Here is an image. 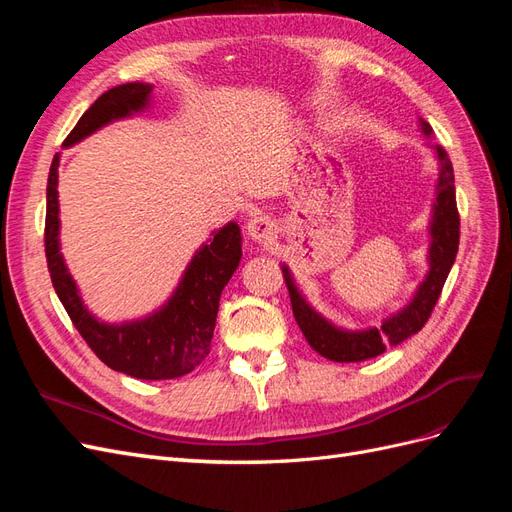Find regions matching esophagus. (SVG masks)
<instances>
[{"instance_id": "obj_1", "label": "esophagus", "mask_w": 512, "mask_h": 512, "mask_svg": "<svg viewBox=\"0 0 512 512\" xmlns=\"http://www.w3.org/2000/svg\"><path fill=\"white\" fill-rule=\"evenodd\" d=\"M275 222L269 218V215H256L254 220L247 224V237H250L254 243L267 245L275 239Z\"/></svg>"}]
</instances>
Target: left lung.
Wrapping results in <instances>:
<instances>
[{
  "instance_id": "left-lung-1",
  "label": "left lung",
  "mask_w": 512,
  "mask_h": 512,
  "mask_svg": "<svg viewBox=\"0 0 512 512\" xmlns=\"http://www.w3.org/2000/svg\"><path fill=\"white\" fill-rule=\"evenodd\" d=\"M418 130L425 138L433 136L429 123L418 117ZM433 151V158L438 162V181L433 188L431 218H429V245H427V273L423 282L416 286L412 297L406 305H401L397 312L384 316L376 327L365 329H346L339 327L327 316H322L318 309L305 299V294L294 282L288 265H282L284 280L288 286L292 314L303 331L307 344L312 346L320 356L335 363H359L374 359L389 346H397L410 335L423 329V324L431 316V309L436 305L442 286L457 256L459 247V213L455 200V175L453 164L448 160L446 151L440 145L425 143Z\"/></svg>"
}]
</instances>
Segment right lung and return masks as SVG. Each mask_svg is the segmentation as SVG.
<instances>
[{"mask_svg":"<svg viewBox=\"0 0 512 512\" xmlns=\"http://www.w3.org/2000/svg\"><path fill=\"white\" fill-rule=\"evenodd\" d=\"M151 98L153 85L141 81L104 91L83 113L64 147L81 143L108 123L143 115L151 108ZM59 160L61 153H55L46 183L44 247L53 288L74 327L98 359L121 374L138 380H173L190 374L209 354L222 290L241 262L239 224L228 222L211 232L213 237L194 252L177 288L158 309L134 320L104 322L85 305L81 288L61 254Z\"/></svg>","mask_w":512,"mask_h":512,"instance_id":"1","label":"right lung"}]
</instances>
